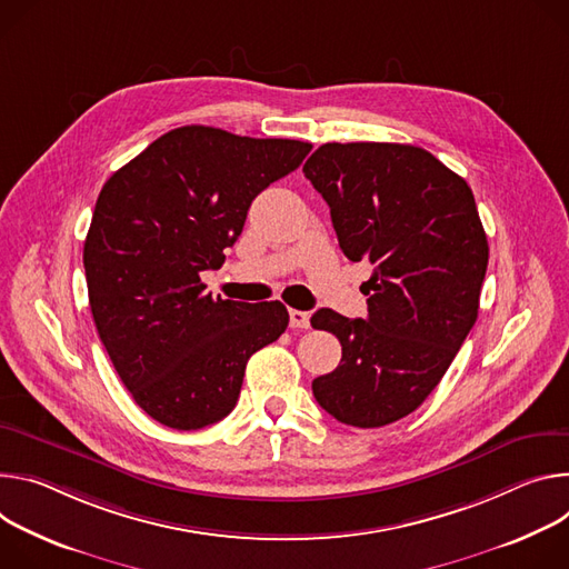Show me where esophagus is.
I'll return each instance as SVG.
<instances>
[{
	"instance_id": "1",
	"label": "esophagus",
	"mask_w": 569,
	"mask_h": 569,
	"mask_svg": "<svg viewBox=\"0 0 569 569\" xmlns=\"http://www.w3.org/2000/svg\"><path fill=\"white\" fill-rule=\"evenodd\" d=\"M289 326L293 330H307L309 328V313L300 311V309H291L289 311Z\"/></svg>"
}]
</instances>
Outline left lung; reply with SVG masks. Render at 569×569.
<instances>
[{"label": "left lung", "mask_w": 569, "mask_h": 569, "mask_svg": "<svg viewBox=\"0 0 569 569\" xmlns=\"http://www.w3.org/2000/svg\"><path fill=\"white\" fill-rule=\"evenodd\" d=\"M302 171L343 256L372 267L366 319L311 317L341 341V363L311 391L339 422L385 427L425 402L477 321L488 241L472 189L411 144L328 142Z\"/></svg>", "instance_id": "1"}]
</instances>
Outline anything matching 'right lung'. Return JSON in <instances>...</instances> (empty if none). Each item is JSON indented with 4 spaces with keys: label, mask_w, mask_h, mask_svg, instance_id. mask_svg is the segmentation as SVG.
Listing matches in <instances>:
<instances>
[{
    "label": "right lung",
    "mask_w": 569,
    "mask_h": 569,
    "mask_svg": "<svg viewBox=\"0 0 569 569\" xmlns=\"http://www.w3.org/2000/svg\"><path fill=\"white\" fill-rule=\"evenodd\" d=\"M309 151L180 126L106 180L83 246L92 319L119 380L160 425L226 418L250 355L287 330L282 302L212 298L201 273L223 264L252 199Z\"/></svg>",
    "instance_id": "right-lung-1"
}]
</instances>
